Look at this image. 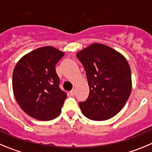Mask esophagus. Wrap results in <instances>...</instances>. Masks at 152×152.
<instances>
[{
    "label": "esophagus",
    "mask_w": 152,
    "mask_h": 152,
    "mask_svg": "<svg viewBox=\"0 0 152 152\" xmlns=\"http://www.w3.org/2000/svg\"><path fill=\"white\" fill-rule=\"evenodd\" d=\"M69 94H70L71 96H74L75 94H76V91H75V89L71 90V91H69Z\"/></svg>",
    "instance_id": "esophagus-1"
}]
</instances>
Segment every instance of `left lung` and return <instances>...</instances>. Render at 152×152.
Instances as JSON below:
<instances>
[{
    "label": "left lung",
    "mask_w": 152,
    "mask_h": 152,
    "mask_svg": "<svg viewBox=\"0 0 152 152\" xmlns=\"http://www.w3.org/2000/svg\"><path fill=\"white\" fill-rule=\"evenodd\" d=\"M86 72L89 95L79 102L83 115L102 121L119 113L130 95L131 69L126 59L114 49L94 43L76 54Z\"/></svg>",
    "instance_id": "left-lung-1"
}]
</instances>
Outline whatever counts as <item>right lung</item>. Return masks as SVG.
<instances>
[{"label": "right lung", "mask_w": 152, "mask_h": 152, "mask_svg": "<svg viewBox=\"0 0 152 152\" xmlns=\"http://www.w3.org/2000/svg\"><path fill=\"white\" fill-rule=\"evenodd\" d=\"M64 53L51 46L23 56L13 73V90L22 110L36 120L47 121L60 115L66 93L59 87L55 70Z\"/></svg>", "instance_id": "obj_1"}]
</instances>
